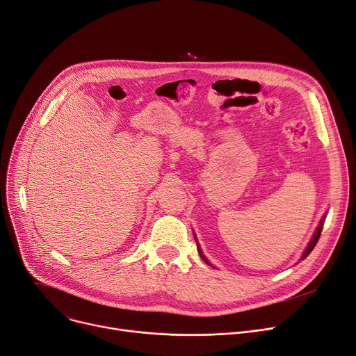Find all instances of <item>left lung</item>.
<instances>
[{
	"label": "left lung",
	"mask_w": 356,
	"mask_h": 356,
	"mask_svg": "<svg viewBox=\"0 0 356 356\" xmlns=\"http://www.w3.org/2000/svg\"><path fill=\"white\" fill-rule=\"evenodd\" d=\"M322 228H323V220L321 222V225L319 227H317V229H316V232H314V235H313V239L310 241V244L307 245V248H306V251L303 252V255H302V259H305L312 251H313V248L316 247V244H317V241H319V238H321V234H322ZM197 251H199V254H200V257H202V259L204 261V263H207V264H209L211 266V263H209V261L207 259V258H204V255L202 254V251H200V248L197 247Z\"/></svg>",
	"instance_id": "8db88e82"
}]
</instances>
